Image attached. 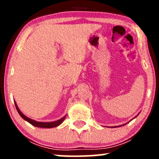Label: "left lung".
Wrapping results in <instances>:
<instances>
[{
	"label": "left lung",
	"mask_w": 159,
	"mask_h": 159,
	"mask_svg": "<svg viewBox=\"0 0 159 159\" xmlns=\"http://www.w3.org/2000/svg\"><path fill=\"white\" fill-rule=\"evenodd\" d=\"M119 127H120V126H119Z\"/></svg>",
	"instance_id": "left-lung-1"
}]
</instances>
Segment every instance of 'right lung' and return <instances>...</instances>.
<instances>
[{"label":"right lung","instance_id":"obj_1","mask_svg":"<svg viewBox=\"0 0 159 159\" xmlns=\"http://www.w3.org/2000/svg\"><path fill=\"white\" fill-rule=\"evenodd\" d=\"M15 103V106H16V110L18 113L19 114V115L22 117V118L26 120L28 122L31 124L32 125L34 126V127H42V128H52V127H57L59 125H61L63 121H64L65 119V117L66 116H64L62 119H59V120L58 121H53V122H39V121H36L34 120H32V119L28 118V117L25 116V115H24L22 113H21L20 111H19L18 106H17L16 102H14Z\"/></svg>","mask_w":159,"mask_h":159}]
</instances>
